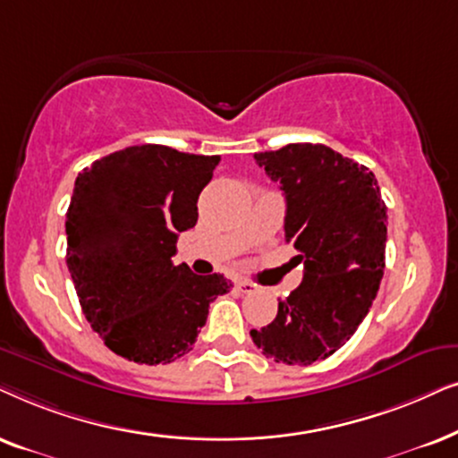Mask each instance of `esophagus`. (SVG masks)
<instances>
[{
    "label": "esophagus",
    "instance_id": "1",
    "mask_svg": "<svg viewBox=\"0 0 458 458\" xmlns=\"http://www.w3.org/2000/svg\"><path fill=\"white\" fill-rule=\"evenodd\" d=\"M236 286H239L241 293H247V295H249V293H255V284L249 283V280H239Z\"/></svg>",
    "mask_w": 458,
    "mask_h": 458
}]
</instances>
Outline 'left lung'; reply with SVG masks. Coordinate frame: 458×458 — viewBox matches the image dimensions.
<instances>
[{"label":"left lung","mask_w":458,"mask_h":458,"mask_svg":"<svg viewBox=\"0 0 458 458\" xmlns=\"http://www.w3.org/2000/svg\"><path fill=\"white\" fill-rule=\"evenodd\" d=\"M284 192V239L300 251L301 284L251 339L274 362L308 367L333 356L356 333L386 267L387 207L369 167L325 144L255 152Z\"/></svg>","instance_id":"left-lung-1"}]
</instances>
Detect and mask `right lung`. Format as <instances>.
Listing matches in <instances>:
<instances>
[{"label":"right lung","instance_id":"obj_1","mask_svg":"<svg viewBox=\"0 0 458 458\" xmlns=\"http://www.w3.org/2000/svg\"><path fill=\"white\" fill-rule=\"evenodd\" d=\"M219 157L142 144L98 158L75 180L66 211V266L85 318L108 350L138 364H169L192 350L224 274L174 266L178 234Z\"/></svg>","mask_w":458,"mask_h":458}]
</instances>
